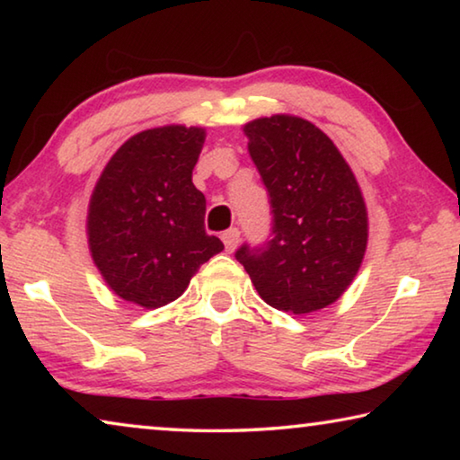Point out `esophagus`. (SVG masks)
<instances>
[{
    "label": "esophagus",
    "instance_id": "esophagus-1",
    "mask_svg": "<svg viewBox=\"0 0 460 460\" xmlns=\"http://www.w3.org/2000/svg\"><path fill=\"white\" fill-rule=\"evenodd\" d=\"M239 237H241V233H239V229H227L223 233V243H225V249H227V252L231 253V252H235V247H237V243H239Z\"/></svg>",
    "mask_w": 460,
    "mask_h": 460
}]
</instances>
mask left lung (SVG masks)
<instances>
[{
	"instance_id": "obj_1",
	"label": "left lung",
	"mask_w": 460,
	"mask_h": 460,
	"mask_svg": "<svg viewBox=\"0 0 460 460\" xmlns=\"http://www.w3.org/2000/svg\"><path fill=\"white\" fill-rule=\"evenodd\" d=\"M243 134L270 194L274 237L235 258L270 306L308 314L332 305L359 271L369 237L351 166L324 131L296 115L253 119Z\"/></svg>"
}]
</instances>
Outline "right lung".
Here are the masks:
<instances>
[{
    "mask_svg": "<svg viewBox=\"0 0 460 460\" xmlns=\"http://www.w3.org/2000/svg\"><path fill=\"white\" fill-rule=\"evenodd\" d=\"M205 128L162 126L131 136L93 189L89 252L113 294L142 308L176 300L219 252L207 235V200L192 184Z\"/></svg>",
    "mask_w": 460,
    "mask_h": 460,
    "instance_id": "obj_1",
    "label": "right lung"
}]
</instances>
